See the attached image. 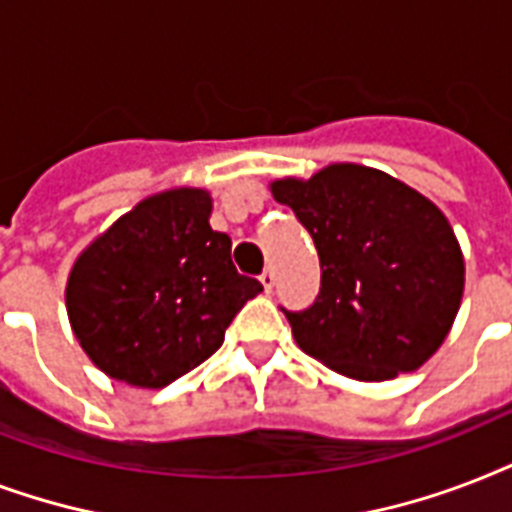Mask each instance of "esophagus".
I'll return each instance as SVG.
<instances>
[{"label": "esophagus", "mask_w": 512, "mask_h": 512, "mask_svg": "<svg viewBox=\"0 0 512 512\" xmlns=\"http://www.w3.org/2000/svg\"><path fill=\"white\" fill-rule=\"evenodd\" d=\"M259 280L261 285H264V291L272 293V288H275V272H272V269H264V275H261Z\"/></svg>", "instance_id": "esophagus-1"}]
</instances>
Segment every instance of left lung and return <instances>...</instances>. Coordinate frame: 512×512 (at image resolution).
Segmentation results:
<instances>
[{"label": "left lung", "mask_w": 512, "mask_h": 512, "mask_svg": "<svg viewBox=\"0 0 512 512\" xmlns=\"http://www.w3.org/2000/svg\"><path fill=\"white\" fill-rule=\"evenodd\" d=\"M269 192L318 248V299L285 312L301 350L358 382H387L433 358L465 293V256L441 208L358 162L277 178Z\"/></svg>", "instance_id": "8db88e82"}]
</instances>
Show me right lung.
Segmentation results:
<instances>
[{
    "instance_id": "right-lung-1",
    "label": "right lung",
    "mask_w": 512,
    "mask_h": 512,
    "mask_svg": "<svg viewBox=\"0 0 512 512\" xmlns=\"http://www.w3.org/2000/svg\"><path fill=\"white\" fill-rule=\"evenodd\" d=\"M208 189L146 197L71 264L66 312L79 347L106 376L160 390L208 360L259 296L237 275L232 240L211 229Z\"/></svg>"
}]
</instances>
